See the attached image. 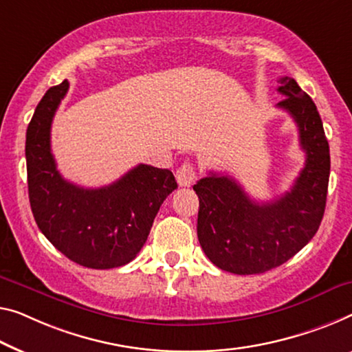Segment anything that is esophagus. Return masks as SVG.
I'll use <instances>...</instances> for the list:
<instances>
[{"label": "esophagus", "instance_id": "1", "mask_svg": "<svg viewBox=\"0 0 352 352\" xmlns=\"http://www.w3.org/2000/svg\"><path fill=\"white\" fill-rule=\"evenodd\" d=\"M197 180V170L196 166L191 164V162H185L178 167L177 170V182L180 186H191L194 182Z\"/></svg>", "mask_w": 352, "mask_h": 352}]
</instances>
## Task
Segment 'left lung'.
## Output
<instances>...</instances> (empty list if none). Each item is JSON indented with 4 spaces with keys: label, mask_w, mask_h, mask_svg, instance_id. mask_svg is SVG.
Instances as JSON below:
<instances>
[{
    "label": "left lung",
    "mask_w": 352,
    "mask_h": 352,
    "mask_svg": "<svg viewBox=\"0 0 352 352\" xmlns=\"http://www.w3.org/2000/svg\"><path fill=\"white\" fill-rule=\"evenodd\" d=\"M286 110L298 128L305 166L289 191L259 204L229 175L210 172L194 185L199 197L197 239L204 253L221 270L264 274L285 264L318 232L326 208L330 153L313 99L291 77H280Z\"/></svg>",
    "instance_id": "1"
}]
</instances>
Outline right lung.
<instances>
[{"label": "right lung", "instance_id": "obj_1", "mask_svg": "<svg viewBox=\"0 0 352 352\" xmlns=\"http://www.w3.org/2000/svg\"><path fill=\"white\" fill-rule=\"evenodd\" d=\"M69 82L47 90L26 129L31 212L47 240L88 269L133 261L148 237L161 204L177 190L170 170L139 164L112 185L82 188L65 180L50 150V128Z\"/></svg>", "mask_w": 352, "mask_h": 352}]
</instances>
